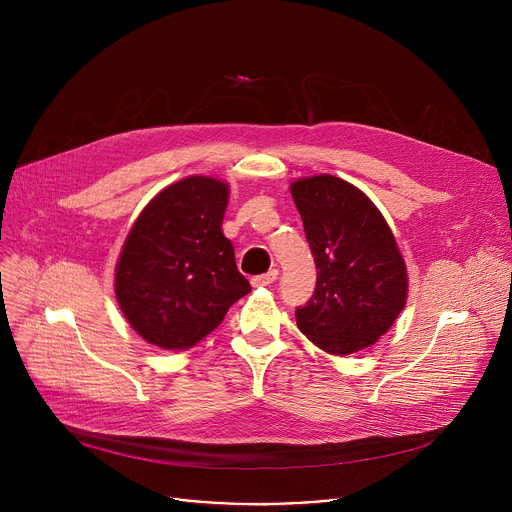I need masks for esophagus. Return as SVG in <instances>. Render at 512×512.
<instances>
[{"label":"esophagus","instance_id":"obj_1","mask_svg":"<svg viewBox=\"0 0 512 512\" xmlns=\"http://www.w3.org/2000/svg\"><path fill=\"white\" fill-rule=\"evenodd\" d=\"M277 275H279V271H277V269H271V271H267L265 275L253 277V279H251V285H253V287H267V285H271V283L277 281Z\"/></svg>","mask_w":512,"mask_h":512}]
</instances>
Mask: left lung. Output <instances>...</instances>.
Segmentation results:
<instances>
[{
    "instance_id": "left-lung-1",
    "label": "left lung",
    "mask_w": 512,
    "mask_h": 512,
    "mask_svg": "<svg viewBox=\"0 0 512 512\" xmlns=\"http://www.w3.org/2000/svg\"><path fill=\"white\" fill-rule=\"evenodd\" d=\"M316 261L310 302L298 328L328 354L373 346L403 312L409 291L405 259L375 202L332 174L289 186Z\"/></svg>"
}]
</instances>
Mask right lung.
I'll list each match as a JSON object with an SVG mask.
<instances>
[{"label": "right lung", "mask_w": 512, "mask_h": 512, "mask_svg": "<svg viewBox=\"0 0 512 512\" xmlns=\"http://www.w3.org/2000/svg\"><path fill=\"white\" fill-rule=\"evenodd\" d=\"M229 184L188 176L135 218L115 267V298L129 326L164 350H186L251 291L223 235Z\"/></svg>", "instance_id": "1"}]
</instances>
